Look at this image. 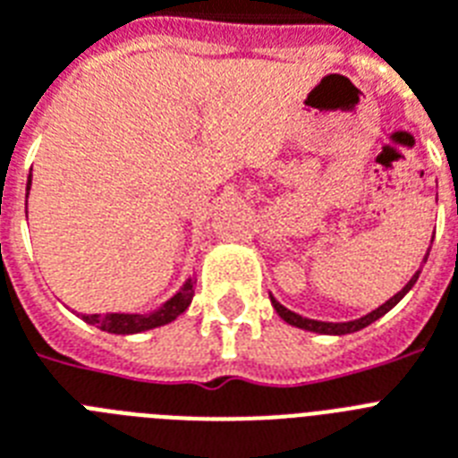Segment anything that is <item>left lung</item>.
I'll return each instance as SVG.
<instances>
[{
  "mask_svg": "<svg viewBox=\"0 0 458 458\" xmlns=\"http://www.w3.org/2000/svg\"><path fill=\"white\" fill-rule=\"evenodd\" d=\"M430 243H433V238H430ZM428 252L430 248L426 250L424 259H421V264H419V269L414 271V276H411L410 281L403 285V290L400 293H395L391 297V300H386L381 306H377L374 311L365 313V316H360V318L356 320H344V323H330V320H313V318H306V316H300V313L290 311V309H285V306L281 304V301L276 300L274 294H269L271 297V306L276 309V313L281 316L283 320L288 325H293V327H300V330H306V332H316V335H332V337H342V335H351V332H358L362 330V327H368V325H372L374 320H379L381 316H386L388 311H391L393 306L398 304L403 297H405L407 293H410L411 288H414V283L419 281V274H421V269H424L426 259H428Z\"/></svg>",
  "mask_w": 458,
  "mask_h": 458,
  "instance_id": "obj_1",
  "label": "left lung"
}]
</instances>
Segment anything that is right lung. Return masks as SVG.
I'll return each mask as SVG.
<instances>
[{"label":"right lung","instance_id":"obj_1","mask_svg":"<svg viewBox=\"0 0 458 458\" xmlns=\"http://www.w3.org/2000/svg\"><path fill=\"white\" fill-rule=\"evenodd\" d=\"M30 187H32V175L28 177V194ZM194 300V281L189 276L187 281L182 283V288L177 290L170 300H165L164 304L157 306L154 311L149 313H84L81 320L89 325H96L100 330L112 332V335H138V332L154 330V327H161V325H168L182 316Z\"/></svg>","mask_w":458,"mask_h":458}]
</instances>
